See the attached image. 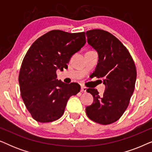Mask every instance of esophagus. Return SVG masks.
<instances>
[{"instance_id":"1","label":"esophagus","mask_w":152,"mask_h":152,"mask_svg":"<svg viewBox=\"0 0 152 152\" xmlns=\"http://www.w3.org/2000/svg\"><path fill=\"white\" fill-rule=\"evenodd\" d=\"M87 88L85 86H82L81 87V92H86Z\"/></svg>"}]
</instances>
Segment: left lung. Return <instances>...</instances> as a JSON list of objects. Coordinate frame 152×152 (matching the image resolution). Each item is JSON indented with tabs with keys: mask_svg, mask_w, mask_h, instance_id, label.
<instances>
[{
	"mask_svg": "<svg viewBox=\"0 0 152 152\" xmlns=\"http://www.w3.org/2000/svg\"><path fill=\"white\" fill-rule=\"evenodd\" d=\"M86 34L88 44L99 55L92 75L103 78L106 86L101 96L97 89H87L94 102L86 108V113L91 120L107 125L119 120L128 107L136 84V66L127 48L110 32L95 29Z\"/></svg>",
	"mask_w": 152,
	"mask_h": 152,
	"instance_id": "8db88e82",
	"label": "left lung"
}]
</instances>
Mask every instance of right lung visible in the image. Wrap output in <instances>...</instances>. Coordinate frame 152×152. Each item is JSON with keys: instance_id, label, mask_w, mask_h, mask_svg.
I'll use <instances>...</instances> for the list:
<instances>
[{"instance_id": "add662e5", "label": "right lung", "mask_w": 152, "mask_h": 152, "mask_svg": "<svg viewBox=\"0 0 152 152\" xmlns=\"http://www.w3.org/2000/svg\"><path fill=\"white\" fill-rule=\"evenodd\" d=\"M86 43L85 32L54 30L32 43L23 60L18 76L20 95L33 119L50 122L61 117L68 99L80 91L77 83L58 80L57 70L68 67L72 55Z\"/></svg>"}]
</instances>
